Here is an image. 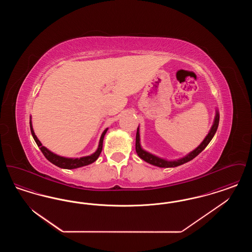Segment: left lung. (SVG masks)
<instances>
[{"label": "left lung", "instance_id": "1", "mask_svg": "<svg viewBox=\"0 0 252 252\" xmlns=\"http://www.w3.org/2000/svg\"><path fill=\"white\" fill-rule=\"evenodd\" d=\"M218 124H219V112L216 109V117H215L213 126L211 127L208 135L205 137L203 142L199 144L194 150H192V152H190L188 155H186V156L183 157L181 158H179V159H175V160H167V159L155 156V155L144 150L142 148V145H141L140 130H139V127H138L137 134H136V152H137L138 156L140 157L142 159H144V161H146V162H148L152 165L158 166V167L169 168L180 166L181 164H184V163L192 160V158H194L199 153H201L203 151L205 147L209 144V143L212 141V139L214 138L216 130H217V127H218Z\"/></svg>", "mask_w": 252, "mask_h": 252}]
</instances>
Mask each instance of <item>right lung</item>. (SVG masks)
Here are the masks:
<instances>
[{"label":"right lung","mask_w":252,"mask_h":252,"mask_svg":"<svg viewBox=\"0 0 252 252\" xmlns=\"http://www.w3.org/2000/svg\"><path fill=\"white\" fill-rule=\"evenodd\" d=\"M30 129H31V133L32 136L37 144V146L39 147L40 151L42 152V154L44 157L48 159L50 162H52L53 164L57 165L58 167L63 168V169H75V168L82 167V166H86L89 165L93 162H94L96 159L98 158L99 155L101 154L102 148H103V141H104V137L106 135V133L108 131V128H106L104 132L101 135L100 141H99V144H98V148L95 152L90 156L82 157V158H65V157L59 156L53 152H51L49 149H47L45 146H43L41 143L39 142V140L36 138L35 135V132L33 129V126H32V121H31V117H30Z\"/></svg>","instance_id":"right-lung-1"}]
</instances>
